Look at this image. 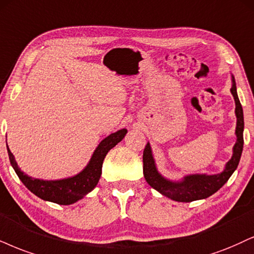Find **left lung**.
Listing matches in <instances>:
<instances>
[{
  "mask_svg": "<svg viewBox=\"0 0 254 254\" xmlns=\"http://www.w3.org/2000/svg\"><path fill=\"white\" fill-rule=\"evenodd\" d=\"M231 93H232L234 101H236L237 142L233 147L232 158L225 166V170L221 173L213 175H186L181 181L167 180L156 170L151 146H149V143H147L145 149H143L142 161L143 175H145V179L149 186L158 190L159 193H161L162 195L167 196V198L172 200H175V201L190 202L194 201V200L208 198V196L214 194L227 183V180L230 179V177L233 174V172L237 170L238 165H239L244 147V113L242 103H240L239 98H238L236 81H234L233 76Z\"/></svg>",
  "mask_w": 254,
  "mask_h": 254,
  "instance_id": "8db88e82",
  "label": "left lung"
}]
</instances>
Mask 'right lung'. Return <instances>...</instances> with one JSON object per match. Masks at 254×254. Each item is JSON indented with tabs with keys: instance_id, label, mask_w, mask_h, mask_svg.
Returning <instances> with one entry per match:
<instances>
[{
	"instance_id": "right-lung-1",
	"label": "right lung",
	"mask_w": 254,
	"mask_h": 254,
	"mask_svg": "<svg viewBox=\"0 0 254 254\" xmlns=\"http://www.w3.org/2000/svg\"><path fill=\"white\" fill-rule=\"evenodd\" d=\"M126 134L127 129L124 128V129L118 130L103 139L94 151L92 159H90L89 164L84 167V170L74 177L62 180H41L28 177L18 168L8 145L7 149L12 168L16 172L17 177L20 178L24 186L31 193H34L41 199L47 200V201L59 203V205H70L92 192L94 187L98 185L100 177H101V168L105 156L113 147L117 146L124 139Z\"/></svg>"
}]
</instances>
